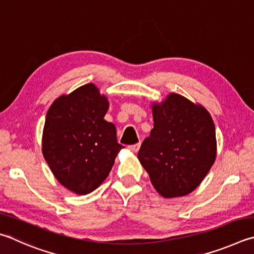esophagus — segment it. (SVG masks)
Returning <instances> with one entry per match:
<instances>
[{"instance_id": "1", "label": "esophagus", "mask_w": 254, "mask_h": 254, "mask_svg": "<svg viewBox=\"0 0 254 254\" xmlns=\"http://www.w3.org/2000/svg\"><path fill=\"white\" fill-rule=\"evenodd\" d=\"M140 146H141V143H136V144H133V145L128 146V149H130L132 152H137L140 149Z\"/></svg>"}]
</instances>
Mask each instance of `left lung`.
Returning <instances> with one entry per match:
<instances>
[{
  "instance_id": "1",
  "label": "left lung",
  "mask_w": 254,
  "mask_h": 254,
  "mask_svg": "<svg viewBox=\"0 0 254 254\" xmlns=\"http://www.w3.org/2000/svg\"><path fill=\"white\" fill-rule=\"evenodd\" d=\"M154 127L137 158L159 194L184 196L200 186L216 158L213 120L201 104L171 93L152 104Z\"/></svg>"
}]
</instances>
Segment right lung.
Returning a JSON list of instances; mask_svg holds the SVG:
<instances>
[{
	"instance_id": "1",
	"label": "right lung",
	"mask_w": 254,
	"mask_h": 254,
	"mask_svg": "<svg viewBox=\"0 0 254 254\" xmlns=\"http://www.w3.org/2000/svg\"><path fill=\"white\" fill-rule=\"evenodd\" d=\"M109 101L93 83L61 95L45 118L42 153L64 188L84 195L100 187L122 145L117 128L104 120Z\"/></svg>"
}]
</instances>
